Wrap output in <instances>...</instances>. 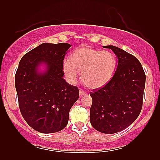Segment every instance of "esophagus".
<instances>
[{"label":"esophagus","mask_w":160,"mask_h":160,"mask_svg":"<svg viewBox=\"0 0 160 160\" xmlns=\"http://www.w3.org/2000/svg\"><path fill=\"white\" fill-rule=\"evenodd\" d=\"M79 93H80V97H83V96H84V95H86L87 92H85L84 90H79Z\"/></svg>","instance_id":"1"}]
</instances>
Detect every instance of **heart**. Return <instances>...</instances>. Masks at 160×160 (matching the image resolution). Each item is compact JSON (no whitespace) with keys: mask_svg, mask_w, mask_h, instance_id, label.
<instances>
[{"mask_svg":"<svg viewBox=\"0 0 160 160\" xmlns=\"http://www.w3.org/2000/svg\"><path fill=\"white\" fill-rule=\"evenodd\" d=\"M116 67L117 59L111 52L89 46H80L74 49L70 59L62 64L63 72L70 83H75L79 71H82V81L90 89L107 85L114 77Z\"/></svg>","mask_w":160,"mask_h":160,"instance_id":"1","label":"heart"}]
</instances>
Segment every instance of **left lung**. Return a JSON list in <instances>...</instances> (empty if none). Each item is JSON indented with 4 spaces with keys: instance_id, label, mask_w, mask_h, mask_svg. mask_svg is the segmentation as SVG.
Here are the masks:
<instances>
[{
    "instance_id": "8db88e82",
    "label": "left lung",
    "mask_w": 160,
    "mask_h": 160,
    "mask_svg": "<svg viewBox=\"0 0 160 160\" xmlns=\"http://www.w3.org/2000/svg\"><path fill=\"white\" fill-rule=\"evenodd\" d=\"M111 49L118 62L112 80L103 88L90 92L93 102L90 120L97 131L114 134L132 125L141 112L146 74L134 56L114 46Z\"/></svg>"
}]
</instances>
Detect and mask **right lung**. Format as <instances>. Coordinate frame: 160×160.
Here are the masks:
<instances>
[{
  "mask_svg": "<svg viewBox=\"0 0 160 160\" xmlns=\"http://www.w3.org/2000/svg\"><path fill=\"white\" fill-rule=\"evenodd\" d=\"M69 43H42L23 56L15 74L19 108L25 122L41 133L62 130L79 90L64 80L62 62ZM44 67L42 70L41 68Z\"/></svg>",
  "mask_w": 160,
  "mask_h": 160,
  "instance_id": "1",
  "label": "right lung"
}]
</instances>
